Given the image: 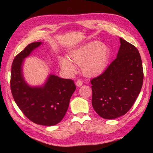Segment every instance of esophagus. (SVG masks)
<instances>
[{
    "label": "esophagus",
    "instance_id": "34e87169",
    "mask_svg": "<svg viewBox=\"0 0 153 153\" xmlns=\"http://www.w3.org/2000/svg\"><path fill=\"white\" fill-rule=\"evenodd\" d=\"M76 85L77 86V87H81L82 85V84H83V82H82V81H81V80H77V82H76Z\"/></svg>",
    "mask_w": 153,
    "mask_h": 153
}]
</instances>
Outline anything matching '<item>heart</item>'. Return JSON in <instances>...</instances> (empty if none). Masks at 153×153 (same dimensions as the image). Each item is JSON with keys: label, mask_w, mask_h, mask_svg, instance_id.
Segmentation results:
<instances>
[{"label": "heart", "mask_w": 153, "mask_h": 153, "mask_svg": "<svg viewBox=\"0 0 153 153\" xmlns=\"http://www.w3.org/2000/svg\"><path fill=\"white\" fill-rule=\"evenodd\" d=\"M109 58V49L106 45L99 42H91L70 54L67 58H60V65L62 69L69 74L76 71V67L71 63L81 66L82 73L91 77L101 74L105 70Z\"/></svg>", "instance_id": "1"}]
</instances>
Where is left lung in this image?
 Segmentation results:
<instances>
[{
  "label": "left lung",
  "mask_w": 153,
  "mask_h": 153,
  "mask_svg": "<svg viewBox=\"0 0 153 153\" xmlns=\"http://www.w3.org/2000/svg\"><path fill=\"white\" fill-rule=\"evenodd\" d=\"M116 59L98 77L91 80L92 105L105 119L124 115L134 105L143 82L140 54L134 45L120 38Z\"/></svg>",
  "instance_id": "8db88e82"
}]
</instances>
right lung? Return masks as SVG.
Segmentation results:
<instances>
[{
	"label": "right lung",
	"mask_w": 153,
	"mask_h": 153,
	"mask_svg": "<svg viewBox=\"0 0 153 153\" xmlns=\"http://www.w3.org/2000/svg\"><path fill=\"white\" fill-rule=\"evenodd\" d=\"M41 44L30 43L15 57L10 88L16 105L29 120L39 125L51 126L63 119L76 87L73 80L52 74L42 86L32 87L26 83L23 74L24 60Z\"/></svg>",
	"instance_id": "right-lung-1"
}]
</instances>
